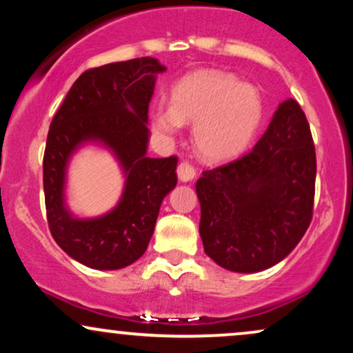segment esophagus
I'll return each mask as SVG.
<instances>
[{"mask_svg": "<svg viewBox=\"0 0 353 353\" xmlns=\"http://www.w3.org/2000/svg\"><path fill=\"white\" fill-rule=\"evenodd\" d=\"M177 176H179V179L184 182L192 181L194 176H196V168H194L189 161H182V163L177 165Z\"/></svg>", "mask_w": 353, "mask_h": 353, "instance_id": "1", "label": "esophagus"}]
</instances>
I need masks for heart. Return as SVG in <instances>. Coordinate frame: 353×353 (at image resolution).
Listing matches in <instances>:
<instances>
[{
  "label": "heart",
  "instance_id": "1",
  "mask_svg": "<svg viewBox=\"0 0 353 353\" xmlns=\"http://www.w3.org/2000/svg\"><path fill=\"white\" fill-rule=\"evenodd\" d=\"M264 116L261 91L234 74L205 70L174 84L171 104L152 108V129L165 139L194 123L192 143L202 159L219 163L236 157L249 145Z\"/></svg>",
  "mask_w": 353,
  "mask_h": 353
}]
</instances>
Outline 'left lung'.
Instances as JSON below:
<instances>
[{
    "instance_id": "1",
    "label": "left lung",
    "mask_w": 353,
    "mask_h": 353,
    "mask_svg": "<svg viewBox=\"0 0 353 353\" xmlns=\"http://www.w3.org/2000/svg\"><path fill=\"white\" fill-rule=\"evenodd\" d=\"M315 174L309 121L297 101H283L249 152L197 181L205 254L232 272L281 262L312 222Z\"/></svg>"
}]
</instances>
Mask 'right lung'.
Returning <instances> with one entry per match:
<instances>
[{
	"label": "right lung",
	"instance_id": "add662e5",
	"mask_svg": "<svg viewBox=\"0 0 353 353\" xmlns=\"http://www.w3.org/2000/svg\"><path fill=\"white\" fill-rule=\"evenodd\" d=\"M164 70L151 56L86 70L51 121L43 157L48 225L56 244L91 269H123L137 261L151 241L161 202L177 184L176 156H145L149 103L156 74ZM84 140L109 145L128 179L114 211L79 221L63 208L62 188L67 159Z\"/></svg>",
	"mask_w": 353,
	"mask_h": 353
}]
</instances>
